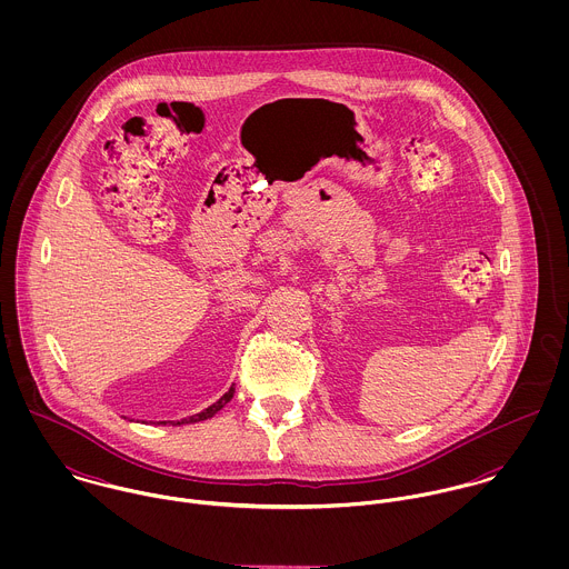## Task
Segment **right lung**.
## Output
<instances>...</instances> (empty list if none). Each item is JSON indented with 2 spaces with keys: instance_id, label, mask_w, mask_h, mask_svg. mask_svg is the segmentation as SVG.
<instances>
[{
  "instance_id": "1",
  "label": "right lung",
  "mask_w": 569,
  "mask_h": 569,
  "mask_svg": "<svg viewBox=\"0 0 569 569\" xmlns=\"http://www.w3.org/2000/svg\"><path fill=\"white\" fill-rule=\"evenodd\" d=\"M232 397H234V388H230V392H226L217 403H212V406L208 407V409H203V411H199V413H194V416H190V418H183V420H177V425H183V422H201V420H208V418H212L219 409H223L226 403H230L232 401ZM166 422V420H162ZM174 425V422H172Z\"/></svg>"
}]
</instances>
